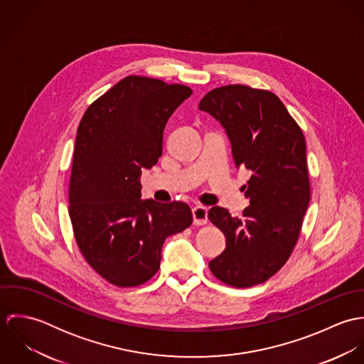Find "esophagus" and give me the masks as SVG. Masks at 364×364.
<instances>
[{
    "label": "esophagus",
    "mask_w": 364,
    "mask_h": 364,
    "mask_svg": "<svg viewBox=\"0 0 364 364\" xmlns=\"http://www.w3.org/2000/svg\"><path fill=\"white\" fill-rule=\"evenodd\" d=\"M192 217L195 225H203L208 223V208L205 206H195L192 208Z\"/></svg>",
    "instance_id": "esophagus-1"
}]
</instances>
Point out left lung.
I'll return each mask as SVG.
<instances>
[{"label":"left lung","instance_id":"left-lung-1","mask_svg":"<svg viewBox=\"0 0 364 364\" xmlns=\"http://www.w3.org/2000/svg\"><path fill=\"white\" fill-rule=\"evenodd\" d=\"M199 109L224 127L235 168L251 172L244 186L250 206L242 217L210 208L225 235V250L210 260L211 273L232 287L266 282L287 262L310 203L306 139L283 102L247 85L210 91Z\"/></svg>","mask_w":364,"mask_h":364}]
</instances>
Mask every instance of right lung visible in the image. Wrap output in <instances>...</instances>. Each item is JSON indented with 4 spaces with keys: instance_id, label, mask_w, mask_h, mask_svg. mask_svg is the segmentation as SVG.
<instances>
[{
    "instance_id": "obj_1",
    "label": "right lung",
    "mask_w": 364,
    "mask_h": 364,
    "mask_svg": "<svg viewBox=\"0 0 364 364\" xmlns=\"http://www.w3.org/2000/svg\"><path fill=\"white\" fill-rule=\"evenodd\" d=\"M189 87L129 75L84 113L70 178V218L85 260L105 280L133 287L159 267L165 240L192 224L186 203L141 199L140 176L162 154L164 129Z\"/></svg>"
}]
</instances>
